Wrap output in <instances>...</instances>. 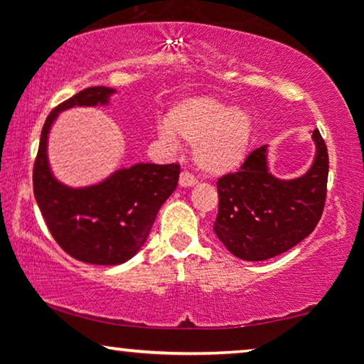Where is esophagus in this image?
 <instances>
[{"label": "esophagus", "mask_w": 364, "mask_h": 364, "mask_svg": "<svg viewBox=\"0 0 364 364\" xmlns=\"http://www.w3.org/2000/svg\"><path fill=\"white\" fill-rule=\"evenodd\" d=\"M195 183H196V179H195L193 174L188 173V171H183L181 176H179V186H181V188H190V186H193Z\"/></svg>", "instance_id": "esophagus-1"}]
</instances>
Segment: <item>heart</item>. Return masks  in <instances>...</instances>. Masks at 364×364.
<instances>
[{
	"mask_svg": "<svg viewBox=\"0 0 364 364\" xmlns=\"http://www.w3.org/2000/svg\"><path fill=\"white\" fill-rule=\"evenodd\" d=\"M166 144L176 139L195 145V162L210 176L232 173L245 162L253 135V119L245 109L231 107L215 97H188L169 111L159 124Z\"/></svg>",
	"mask_w": 364,
	"mask_h": 364,
	"instance_id": "1",
	"label": "heart"
}]
</instances>
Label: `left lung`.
I'll return each mask as SVG.
<instances>
[{"label":"left lung","instance_id":"obj_1","mask_svg":"<svg viewBox=\"0 0 364 364\" xmlns=\"http://www.w3.org/2000/svg\"><path fill=\"white\" fill-rule=\"evenodd\" d=\"M311 136L315 161L303 176L279 179L270 174L263 145L246 157L237 173L217 181L214 232L235 257L269 260L301 243L316 228L327 196L328 154L318 129Z\"/></svg>","mask_w":364,"mask_h":364}]
</instances>
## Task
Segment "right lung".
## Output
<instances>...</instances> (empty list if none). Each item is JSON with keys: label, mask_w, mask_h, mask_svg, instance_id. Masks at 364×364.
<instances>
[{"label": "right lung", "mask_w": 364, "mask_h": 364, "mask_svg": "<svg viewBox=\"0 0 364 364\" xmlns=\"http://www.w3.org/2000/svg\"><path fill=\"white\" fill-rule=\"evenodd\" d=\"M114 92L89 87L54 107L34 162V195L48 229L70 257L94 265H119L139 253L179 178L178 164H135L83 188L66 186L53 176L48 136L58 114L75 106H106Z\"/></svg>", "instance_id": "1"}]
</instances>
